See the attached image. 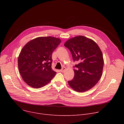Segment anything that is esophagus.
Masks as SVG:
<instances>
[{
    "mask_svg": "<svg viewBox=\"0 0 124 124\" xmlns=\"http://www.w3.org/2000/svg\"><path fill=\"white\" fill-rule=\"evenodd\" d=\"M65 70H66V68H65V67H63L60 70V72H62V73H63V72L65 71Z\"/></svg>",
    "mask_w": 124,
    "mask_h": 124,
    "instance_id": "34e87169",
    "label": "esophagus"
}]
</instances>
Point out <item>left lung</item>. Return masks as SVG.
<instances>
[{"instance_id":"left-lung-1","label":"left lung","mask_w":124,"mask_h":124,"mask_svg":"<svg viewBox=\"0 0 124 124\" xmlns=\"http://www.w3.org/2000/svg\"><path fill=\"white\" fill-rule=\"evenodd\" d=\"M64 46L70 51L74 61L73 79L68 81L70 86L78 92L87 91L101 79L104 61L102 52L97 43L92 39L78 36L69 39Z\"/></svg>"}]
</instances>
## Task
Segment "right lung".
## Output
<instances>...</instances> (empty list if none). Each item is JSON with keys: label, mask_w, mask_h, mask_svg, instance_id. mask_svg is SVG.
<instances>
[{"label": "right lung", "mask_w": 124, "mask_h": 124, "mask_svg": "<svg viewBox=\"0 0 124 124\" xmlns=\"http://www.w3.org/2000/svg\"><path fill=\"white\" fill-rule=\"evenodd\" d=\"M61 43L59 38L40 37L28 42L18 57V68L24 81L34 88L45 86L56 72L51 68L52 54Z\"/></svg>", "instance_id": "add662e5"}]
</instances>
